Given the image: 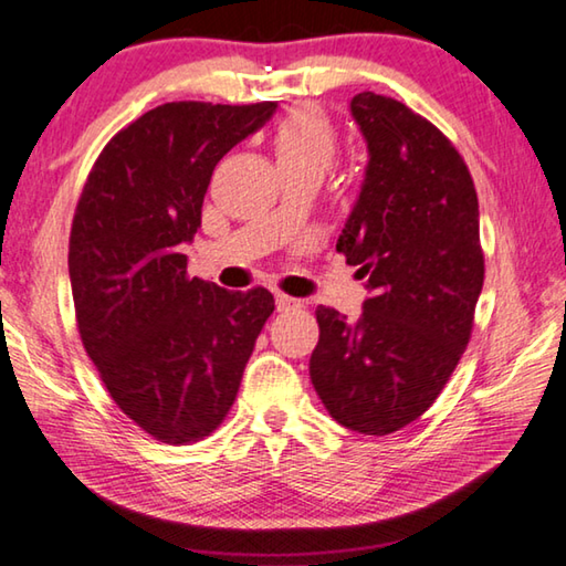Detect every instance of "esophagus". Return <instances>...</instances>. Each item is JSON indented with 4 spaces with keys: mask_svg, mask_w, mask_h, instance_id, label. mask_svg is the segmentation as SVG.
Here are the masks:
<instances>
[{
    "mask_svg": "<svg viewBox=\"0 0 566 566\" xmlns=\"http://www.w3.org/2000/svg\"><path fill=\"white\" fill-rule=\"evenodd\" d=\"M275 308H277V313H289V311L303 308V303L298 298H291V295H285V293H275Z\"/></svg>",
    "mask_w": 566,
    "mask_h": 566,
    "instance_id": "esophagus-1",
    "label": "esophagus"
}]
</instances>
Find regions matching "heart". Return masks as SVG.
Masks as SVG:
<instances>
[{"label": "heart", "mask_w": 566, "mask_h": 566, "mask_svg": "<svg viewBox=\"0 0 566 566\" xmlns=\"http://www.w3.org/2000/svg\"><path fill=\"white\" fill-rule=\"evenodd\" d=\"M271 146L277 166H308L323 174L338 148V134L318 108L301 106L275 124Z\"/></svg>", "instance_id": "heart-1"}]
</instances>
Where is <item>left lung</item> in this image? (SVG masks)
<instances>
[{
    "instance_id": "1",
    "label": "left lung",
    "mask_w": 566,
    "mask_h": 566,
    "mask_svg": "<svg viewBox=\"0 0 566 566\" xmlns=\"http://www.w3.org/2000/svg\"><path fill=\"white\" fill-rule=\"evenodd\" d=\"M368 166L338 251L373 295L358 323L318 305L311 380L360 434H390L438 400L470 343L484 283L468 164L438 126L390 96L355 94Z\"/></svg>"
}]
</instances>
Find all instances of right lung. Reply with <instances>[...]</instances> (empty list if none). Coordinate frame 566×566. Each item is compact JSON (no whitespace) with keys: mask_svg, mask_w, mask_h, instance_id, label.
I'll use <instances>...</instances> for the list:
<instances>
[{"mask_svg":"<svg viewBox=\"0 0 566 566\" xmlns=\"http://www.w3.org/2000/svg\"><path fill=\"white\" fill-rule=\"evenodd\" d=\"M275 108L156 106L104 146L76 203L69 277L78 335L122 412L166 444L198 442L223 422L275 308L265 289L231 293L188 277L181 253L216 164Z\"/></svg>","mask_w":566,"mask_h":566,"instance_id":"1","label":"right lung"}]
</instances>
